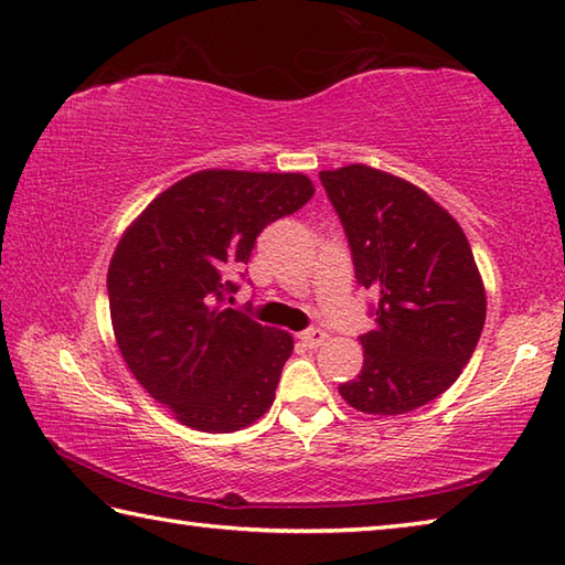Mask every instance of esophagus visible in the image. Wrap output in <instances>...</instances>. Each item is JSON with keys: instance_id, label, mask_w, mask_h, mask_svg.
I'll use <instances>...</instances> for the list:
<instances>
[{"instance_id": "esophagus-1", "label": "esophagus", "mask_w": 565, "mask_h": 565, "mask_svg": "<svg viewBox=\"0 0 565 565\" xmlns=\"http://www.w3.org/2000/svg\"><path fill=\"white\" fill-rule=\"evenodd\" d=\"M326 338H328V333L326 331H321V328H309V331H303L301 333V341L309 345V348H318V345H323L326 343Z\"/></svg>"}]
</instances>
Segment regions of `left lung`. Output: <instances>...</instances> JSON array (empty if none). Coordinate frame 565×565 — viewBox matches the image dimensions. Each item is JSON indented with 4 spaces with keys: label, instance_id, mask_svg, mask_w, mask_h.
I'll list each match as a JSON object with an SVG mask.
<instances>
[{
    "label": "left lung",
    "instance_id": "obj_1",
    "mask_svg": "<svg viewBox=\"0 0 565 565\" xmlns=\"http://www.w3.org/2000/svg\"><path fill=\"white\" fill-rule=\"evenodd\" d=\"M318 178L355 281L373 294L363 371L338 393L367 415L423 407L457 381L484 328V284L465 232L427 192L387 172L348 166Z\"/></svg>",
    "mask_w": 565,
    "mask_h": 565
}]
</instances>
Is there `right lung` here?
Returning <instances> with one entry per match:
<instances>
[{"label":"right lung","instance_id":"1","mask_svg":"<svg viewBox=\"0 0 565 565\" xmlns=\"http://www.w3.org/2000/svg\"><path fill=\"white\" fill-rule=\"evenodd\" d=\"M311 198L299 172L202 170L122 234L108 266L113 333L136 381L182 425L234 433L274 403L291 335L230 303L262 230Z\"/></svg>","mask_w":565,"mask_h":565}]
</instances>
